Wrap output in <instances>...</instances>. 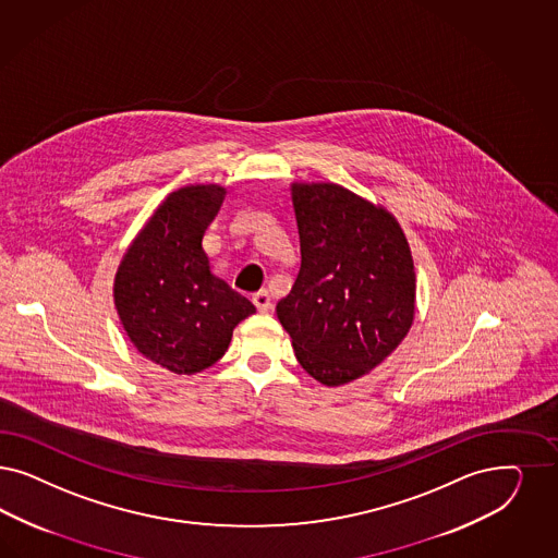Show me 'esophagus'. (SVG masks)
I'll list each match as a JSON object with an SVG mask.
<instances>
[{
    "label": "esophagus",
    "instance_id": "esophagus-1",
    "mask_svg": "<svg viewBox=\"0 0 558 558\" xmlns=\"http://www.w3.org/2000/svg\"><path fill=\"white\" fill-rule=\"evenodd\" d=\"M253 305L257 307V311L266 313L271 308V299H269L268 290H259L253 294Z\"/></svg>",
    "mask_w": 558,
    "mask_h": 558
}]
</instances>
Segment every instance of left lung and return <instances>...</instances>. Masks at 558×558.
Returning a JSON list of instances; mask_svg holds the SVG:
<instances>
[{"label": "left lung", "mask_w": 558, "mask_h": 558, "mask_svg": "<svg viewBox=\"0 0 558 558\" xmlns=\"http://www.w3.org/2000/svg\"><path fill=\"white\" fill-rule=\"evenodd\" d=\"M301 269L276 305L296 361L319 384H350L414 322L416 276L396 218L336 183H292Z\"/></svg>", "instance_id": "1"}]
</instances>
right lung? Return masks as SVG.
<instances>
[{"mask_svg": "<svg viewBox=\"0 0 558 558\" xmlns=\"http://www.w3.org/2000/svg\"><path fill=\"white\" fill-rule=\"evenodd\" d=\"M220 185L171 193L137 232L116 276L119 319L140 354L177 375L214 365L232 329L255 313L210 271L204 232L225 199Z\"/></svg>", "mask_w": 558, "mask_h": 558, "instance_id": "obj_1", "label": "right lung"}]
</instances>
